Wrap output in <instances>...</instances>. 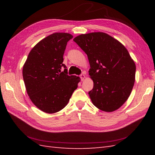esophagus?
<instances>
[{
  "mask_svg": "<svg viewBox=\"0 0 155 155\" xmlns=\"http://www.w3.org/2000/svg\"><path fill=\"white\" fill-rule=\"evenodd\" d=\"M80 77H81L82 81H84V79L85 78V75H84V74H81L80 75Z\"/></svg>",
  "mask_w": 155,
  "mask_h": 155,
  "instance_id": "1",
  "label": "esophagus"
}]
</instances>
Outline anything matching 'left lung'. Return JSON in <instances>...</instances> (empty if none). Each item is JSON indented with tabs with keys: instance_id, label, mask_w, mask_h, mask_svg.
<instances>
[{
	"instance_id": "1",
	"label": "left lung",
	"mask_w": 155,
	"mask_h": 155,
	"mask_svg": "<svg viewBox=\"0 0 155 155\" xmlns=\"http://www.w3.org/2000/svg\"><path fill=\"white\" fill-rule=\"evenodd\" d=\"M73 41L87 54L94 83L88 93L98 109L113 112L129 97L135 81L136 65L124 46L107 33L91 32Z\"/></svg>"
}]
</instances>
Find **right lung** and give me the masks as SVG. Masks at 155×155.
Listing matches in <instances>:
<instances>
[{
  "label": "right lung",
  "mask_w": 155,
  "mask_h": 155,
  "mask_svg": "<svg viewBox=\"0 0 155 155\" xmlns=\"http://www.w3.org/2000/svg\"><path fill=\"white\" fill-rule=\"evenodd\" d=\"M73 36L55 32L45 37L29 52L22 68L26 90L31 101L46 113H55L68 104L80 77L67 74L63 54Z\"/></svg>",
  "instance_id": "obj_1"
}]
</instances>
